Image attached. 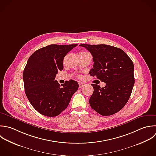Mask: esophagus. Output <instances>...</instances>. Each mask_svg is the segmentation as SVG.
<instances>
[{
	"mask_svg": "<svg viewBox=\"0 0 156 156\" xmlns=\"http://www.w3.org/2000/svg\"><path fill=\"white\" fill-rule=\"evenodd\" d=\"M84 83H79V87L80 88H81V87H83L84 86Z\"/></svg>",
	"mask_w": 156,
	"mask_h": 156,
	"instance_id": "esophagus-1",
	"label": "esophagus"
}]
</instances>
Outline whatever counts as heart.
I'll return each mask as SVG.
<instances>
[{"instance_id":"b5f03b06","label":"heart","mask_w":156,"mask_h":156,"mask_svg":"<svg viewBox=\"0 0 156 156\" xmlns=\"http://www.w3.org/2000/svg\"><path fill=\"white\" fill-rule=\"evenodd\" d=\"M82 53H88V52H86V51H84V52H82Z\"/></svg>"}]
</instances>
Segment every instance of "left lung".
Returning <instances> with one entry per match:
<instances>
[{
	"label": "left lung",
	"instance_id": "1",
	"mask_svg": "<svg viewBox=\"0 0 156 156\" xmlns=\"http://www.w3.org/2000/svg\"><path fill=\"white\" fill-rule=\"evenodd\" d=\"M92 55L94 68L89 74L106 83L104 87L92 84L91 108L103 116L120 111L127 103L134 85L133 61L122 49L106 44H80Z\"/></svg>",
	"mask_w": 156,
	"mask_h": 156
}]
</instances>
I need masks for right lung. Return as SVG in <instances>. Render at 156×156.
<instances>
[{"instance_id":"1","label":"right lung","mask_w":156,"mask_h":156,"mask_svg":"<svg viewBox=\"0 0 156 156\" xmlns=\"http://www.w3.org/2000/svg\"><path fill=\"white\" fill-rule=\"evenodd\" d=\"M78 44H51L35 51L23 72L26 96L32 106L47 117H56L68 106L79 85L70 80L60 85L55 78L62 70L63 59Z\"/></svg>"}]
</instances>
